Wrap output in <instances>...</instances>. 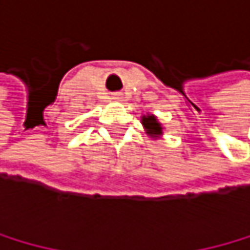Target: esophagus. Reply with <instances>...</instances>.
Masks as SVG:
<instances>
[{
	"label": "esophagus",
	"mask_w": 250,
	"mask_h": 250,
	"mask_svg": "<svg viewBox=\"0 0 250 250\" xmlns=\"http://www.w3.org/2000/svg\"><path fill=\"white\" fill-rule=\"evenodd\" d=\"M119 98H120V95H114V100H119Z\"/></svg>",
	"instance_id": "1"
}]
</instances>
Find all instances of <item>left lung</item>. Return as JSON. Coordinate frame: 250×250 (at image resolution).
Wrapping results in <instances>:
<instances>
[{
	"mask_svg": "<svg viewBox=\"0 0 250 250\" xmlns=\"http://www.w3.org/2000/svg\"><path fill=\"white\" fill-rule=\"evenodd\" d=\"M141 124L144 126L146 133L150 136L152 139H160L163 133H164V128L161 125V122L158 120V117L155 114H146L141 117Z\"/></svg>",
	"mask_w": 250,
	"mask_h": 250,
	"instance_id": "1",
	"label": "left lung"
}]
</instances>
